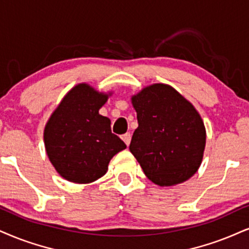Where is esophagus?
I'll list each match as a JSON object with an SVG mask.
<instances>
[{
	"label": "esophagus",
	"instance_id": "esophagus-1",
	"mask_svg": "<svg viewBox=\"0 0 249 249\" xmlns=\"http://www.w3.org/2000/svg\"><path fill=\"white\" fill-rule=\"evenodd\" d=\"M121 139L124 140V142L127 144V145H129L130 144V140H131V135H130V133H125V134H124L121 136Z\"/></svg>",
	"mask_w": 249,
	"mask_h": 249
}]
</instances>
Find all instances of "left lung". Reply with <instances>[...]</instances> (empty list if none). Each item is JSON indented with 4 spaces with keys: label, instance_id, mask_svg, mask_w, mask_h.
Listing matches in <instances>:
<instances>
[{
    "label": "left lung",
    "instance_id": "left-lung-1",
    "mask_svg": "<svg viewBox=\"0 0 249 249\" xmlns=\"http://www.w3.org/2000/svg\"><path fill=\"white\" fill-rule=\"evenodd\" d=\"M139 127L130 152L146 177L173 186L193 177L203 158L205 129L193 105L173 88L153 84L133 97Z\"/></svg>",
    "mask_w": 249,
    "mask_h": 249
}]
</instances>
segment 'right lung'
Masks as SVG:
<instances>
[{
    "label": "right lung",
    "mask_w": 249,
    "mask_h": 249,
    "mask_svg": "<svg viewBox=\"0 0 249 249\" xmlns=\"http://www.w3.org/2000/svg\"><path fill=\"white\" fill-rule=\"evenodd\" d=\"M106 94L88 84L68 92L52 114L44 133L48 158L64 179L90 183L106 173L113 156L127 148L110 130V120L99 114Z\"/></svg>",
    "instance_id": "right-lung-1"
}]
</instances>
